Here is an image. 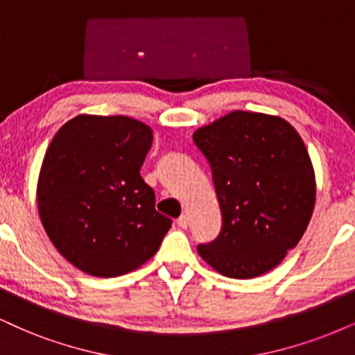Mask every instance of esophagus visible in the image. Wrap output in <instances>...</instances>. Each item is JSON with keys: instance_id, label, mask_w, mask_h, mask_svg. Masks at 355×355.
Listing matches in <instances>:
<instances>
[{"instance_id": "esophagus-1", "label": "esophagus", "mask_w": 355, "mask_h": 355, "mask_svg": "<svg viewBox=\"0 0 355 355\" xmlns=\"http://www.w3.org/2000/svg\"><path fill=\"white\" fill-rule=\"evenodd\" d=\"M178 225L181 227V229H187V225H189V217H187L186 214H182V216L178 218Z\"/></svg>"}]
</instances>
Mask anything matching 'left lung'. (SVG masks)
<instances>
[{
    "label": "left lung",
    "mask_w": 355,
    "mask_h": 355,
    "mask_svg": "<svg viewBox=\"0 0 355 355\" xmlns=\"http://www.w3.org/2000/svg\"><path fill=\"white\" fill-rule=\"evenodd\" d=\"M220 204L222 232L199 255L229 278L260 277L282 263L308 229L316 178L303 139L286 120L235 110L196 130Z\"/></svg>",
    "instance_id": "1"
}]
</instances>
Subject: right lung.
Listing matches in <instances>:
<instances>
[{"instance_id":"1","label":"right lung","mask_w":355,"mask_h":355,"mask_svg":"<svg viewBox=\"0 0 355 355\" xmlns=\"http://www.w3.org/2000/svg\"><path fill=\"white\" fill-rule=\"evenodd\" d=\"M153 130L130 116L77 115L42 159L37 207L47 237L87 275L113 278L155 255L171 229L139 169Z\"/></svg>"}]
</instances>
